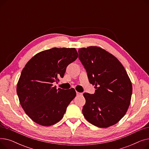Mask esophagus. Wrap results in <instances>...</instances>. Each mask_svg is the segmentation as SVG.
<instances>
[{
	"label": "esophagus",
	"instance_id": "esophagus-1",
	"mask_svg": "<svg viewBox=\"0 0 149 149\" xmlns=\"http://www.w3.org/2000/svg\"><path fill=\"white\" fill-rule=\"evenodd\" d=\"M83 95L82 93H80V92H77V96H81V95Z\"/></svg>",
	"mask_w": 149,
	"mask_h": 149
}]
</instances>
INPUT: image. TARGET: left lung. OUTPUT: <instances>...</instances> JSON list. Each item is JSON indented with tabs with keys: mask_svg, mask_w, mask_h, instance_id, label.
Segmentation results:
<instances>
[{
	"mask_svg": "<svg viewBox=\"0 0 149 149\" xmlns=\"http://www.w3.org/2000/svg\"><path fill=\"white\" fill-rule=\"evenodd\" d=\"M94 94L84 93V118L92 124L106 128L118 123L130 104L132 85L126 69L114 56L98 46L79 49Z\"/></svg>",
	"mask_w": 149,
	"mask_h": 149,
	"instance_id": "obj_1",
	"label": "left lung"
}]
</instances>
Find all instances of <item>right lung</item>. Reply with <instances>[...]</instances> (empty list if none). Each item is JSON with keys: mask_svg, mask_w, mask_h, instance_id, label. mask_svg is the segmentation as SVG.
Returning <instances> with one entry per match:
<instances>
[{"mask_svg": "<svg viewBox=\"0 0 149 149\" xmlns=\"http://www.w3.org/2000/svg\"><path fill=\"white\" fill-rule=\"evenodd\" d=\"M79 54L75 48H53L38 52L23 69L17 85L20 103L34 122L50 126L60 121L76 96L74 88L64 90L53 86Z\"/></svg>", "mask_w": 149, "mask_h": 149, "instance_id": "1", "label": "right lung"}]
</instances>
